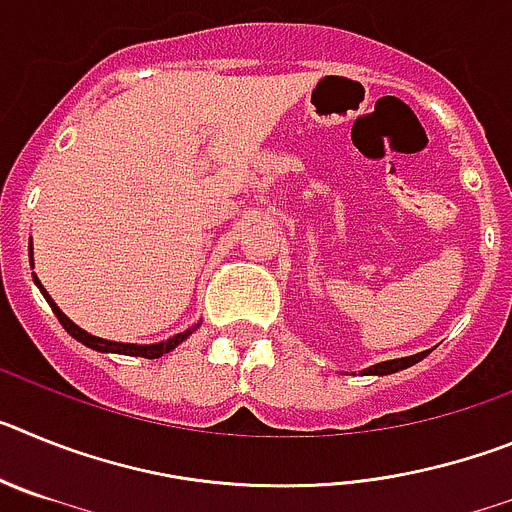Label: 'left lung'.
<instances>
[{"mask_svg":"<svg viewBox=\"0 0 512 512\" xmlns=\"http://www.w3.org/2000/svg\"><path fill=\"white\" fill-rule=\"evenodd\" d=\"M428 356V351H423V354H415V356H405V359H392V361H382V364H374L369 366L364 374H392V372H400V369H408V366L418 364L420 359H425Z\"/></svg>","mask_w":512,"mask_h":512,"instance_id":"left-lung-1","label":"left lung"}]
</instances>
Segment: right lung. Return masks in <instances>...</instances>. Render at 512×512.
Wrapping results in <instances>:
<instances>
[{
	"instance_id": "add662e5",
	"label": "right lung",
	"mask_w": 512,
	"mask_h": 512,
	"mask_svg": "<svg viewBox=\"0 0 512 512\" xmlns=\"http://www.w3.org/2000/svg\"><path fill=\"white\" fill-rule=\"evenodd\" d=\"M30 253H33V243H30ZM35 284H38L40 292H43V295H45V300H48V305L53 307V312H56L58 323H61L63 328H66V333H71V336H74L76 341L84 343V346H89V348H94V351H110V354H125V356H143V359H158V356H164V354H169V351H174V348L179 346V343H182L184 338H187L189 333H192V330H194V328H192V330H184V333H176V336L169 338V341L153 343V346H135V343L104 341V338L89 336L87 330H81L79 325L71 323V320L66 318V315H63L61 310H58L56 302H53L51 297H48V292H45L43 284L38 282V277H35Z\"/></svg>"
}]
</instances>
